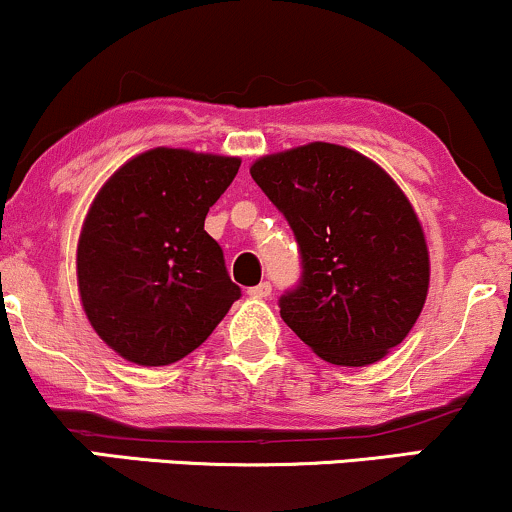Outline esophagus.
I'll use <instances>...</instances> for the list:
<instances>
[{
  "label": "esophagus",
  "instance_id": "obj_1",
  "mask_svg": "<svg viewBox=\"0 0 512 512\" xmlns=\"http://www.w3.org/2000/svg\"><path fill=\"white\" fill-rule=\"evenodd\" d=\"M248 293L252 298H269L272 296V284L269 281H262V284L252 286V289H248Z\"/></svg>",
  "mask_w": 512,
  "mask_h": 512
}]
</instances>
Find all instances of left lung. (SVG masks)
<instances>
[{
	"instance_id": "left-lung-1",
	"label": "left lung",
	"mask_w": 512,
	"mask_h": 512,
	"mask_svg": "<svg viewBox=\"0 0 512 512\" xmlns=\"http://www.w3.org/2000/svg\"><path fill=\"white\" fill-rule=\"evenodd\" d=\"M250 175L301 248V281L279 298L286 325L334 366H370L402 344L426 303L431 262L397 182L327 142L262 156Z\"/></svg>"
}]
</instances>
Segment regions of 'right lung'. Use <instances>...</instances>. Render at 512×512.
<instances>
[{
    "mask_svg": "<svg viewBox=\"0 0 512 512\" xmlns=\"http://www.w3.org/2000/svg\"><path fill=\"white\" fill-rule=\"evenodd\" d=\"M240 158L158 149L129 158L88 209L76 248L84 313L110 349L168 366L207 342L240 289L204 231Z\"/></svg>",
    "mask_w": 512,
    "mask_h": 512,
    "instance_id": "obj_1",
    "label": "right lung"
}]
</instances>
